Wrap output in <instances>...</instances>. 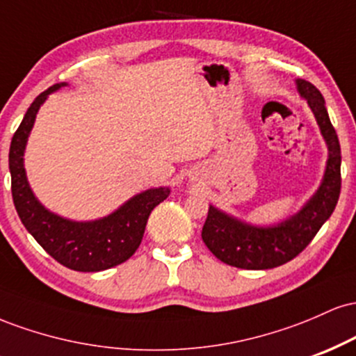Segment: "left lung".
<instances>
[{
	"mask_svg": "<svg viewBox=\"0 0 356 356\" xmlns=\"http://www.w3.org/2000/svg\"><path fill=\"white\" fill-rule=\"evenodd\" d=\"M296 90L308 102L328 149L325 174L314 194L300 211L276 224L256 226L209 206L202 241L222 263L241 269H271L288 263L312 243L337 206L341 189V150L330 122L325 99L314 85L296 79Z\"/></svg>",
	"mask_w": 356,
	"mask_h": 356,
	"instance_id": "obj_1",
	"label": "left lung"
}]
</instances>
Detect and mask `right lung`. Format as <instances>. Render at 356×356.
<instances>
[{
  "instance_id": "1",
  "label": "right lung",
  "mask_w": 356,
  "mask_h": 356,
  "mask_svg": "<svg viewBox=\"0 0 356 356\" xmlns=\"http://www.w3.org/2000/svg\"><path fill=\"white\" fill-rule=\"evenodd\" d=\"M67 85V81H61L40 93L11 138V194L23 226L53 259L73 271L97 273L122 264L137 251L150 212L165 201L170 189L150 187L130 197L108 216L93 220L63 218L38 201L24 170V150L40 107L48 95Z\"/></svg>"
}]
</instances>
